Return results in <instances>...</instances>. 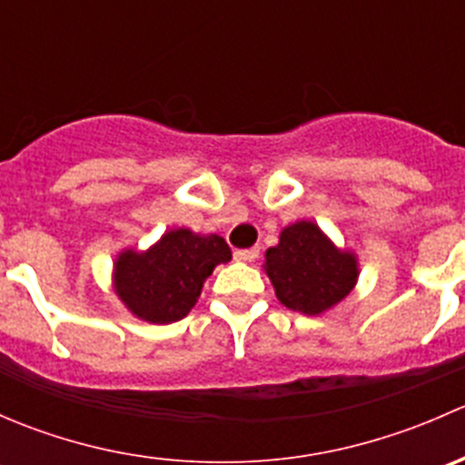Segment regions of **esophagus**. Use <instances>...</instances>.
Instances as JSON below:
<instances>
[{
	"label": "esophagus",
	"mask_w": 465,
	"mask_h": 465,
	"mask_svg": "<svg viewBox=\"0 0 465 465\" xmlns=\"http://www.w3.org/2000/svg\"><path fill=\"white\" fill-rule=\"evenodd\" d=\"M233 256H236V261L252 262V261L259 259V247H250V250H236L233 252Z\"/></svg>",
	"instance_id": "obj_1"
}]
</instances>
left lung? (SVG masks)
I'll return each mask as SVG.
<instances>
[{"label":"left lung","mask_w":465,"mask_h":465,"mask_svg":"<svg viewBox=\"0 0 465 465\" xmlns=\"http://www.w3.org/2000/svg\"><path fill=\"white\" fill-rule=\"evenodd\" d=\"M265 272L279 302L303 315L337 306L358 281V259L337 250L311 220L285 227L279 245L265 252Z\"/></svg>","instance_id":"8db88e82"}]
</instances>
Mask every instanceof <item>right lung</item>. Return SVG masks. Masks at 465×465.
I'll list each match as a JSON object with an SVG mask.
<instances>
[{
    "mask_svg": "<svg viewBox=\"0 0 465 465\" xmlns=\"http://www.w3.org/2000/svg\"><path fill=\"white\" fill-rule=\"evenodd\" d=\"M227 261L232 250L223 236L173 229L150 250H124L116 256L114 292L139 320L180 322L198 302L206 276Z\"/></svg>",
    "mask_w": 465,
    "mask_h": 465,
    "instance_id": "right-lung-1",
    "label": "right lung"
}]
</instances>
